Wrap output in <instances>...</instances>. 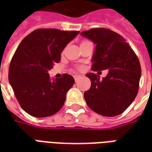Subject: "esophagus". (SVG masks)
Listing matches in <instances>:
<instances>
[{
	"mask_svg": "<svg viewBox=\"0 0 152 152\" xmlns=\"http://www.w3.org/2000/svg\"><path fill=\"white\" fill-rule=\"evenodd\" d=\"M80 78V76H79V75H75V76H74V79H75L76 81H77Z\"/></svg>",
	"mask_w": 152,
	"mask_h": 152,
	"instance_id": "1",
	"label": "esophagus"
}]
</instances>
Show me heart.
<instances>
[{"mask_svg": "<svg viewBox=\"0 0 152 152\" xmlns=\"http://www.w3.org/2000/svg\"><path fill=\"white\" fill-rule=\"evenodd\" d=\"M78 70H82L83 69V66H78L77 67H76Z\"/></svg>", "mask_w": 152, "mask_h": 152, "instance_id": "heart-1", "label": "heart"}]
</instances>
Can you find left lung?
<instances>
[{
	"instance_id": "8db88e82",
	"label": "left lung",
	"mask_w": 152,
	"mask_h": 152,
	"mask_svg": "<svg viewBox=\"0 0 152 152\" xmlns=\"http://www.w3.org/2000/svg\"><path fill=\"white\" fill-rule=\"evenodd\" d=\"M81 35L97 45L91 69L109 70L102 80L94 73L86 75L91 80L90 88L84 94L87 105L104 116L123 113L137 94L141 77L138 58L125 39L110 29L93 28Z\"/></svg>"
}]
</instances>
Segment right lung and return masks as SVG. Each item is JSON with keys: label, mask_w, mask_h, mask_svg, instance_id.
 Returning <instances> with one entry per match:
<instances>
[{"label": "right lung", "mask_w": 152, "mask_h": 152, "mask_svg": "<svg viewBox=\"0 0 152 152\" xmlns=\"http://www.w3.org/2000/svg\"><path fill=\"white\" fill-rule=\"evenodd\" d=\"M78 31L37 29L22 40L9 68V81L19 105L35 117L53 115L63 107L75 80L71 75L50 81L48 71L58 63L61 52Z\"/></svg>", "instance_id": "right-lung-1"}]
</instances>
